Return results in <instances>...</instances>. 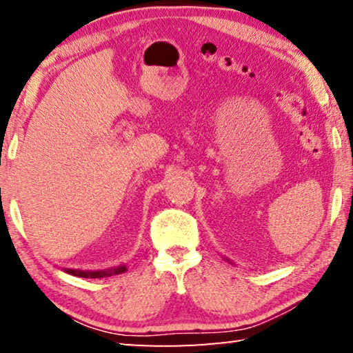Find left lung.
Instances as JSON below:
<instances>
[{"mask_svg": "<svg viewBox=\"0 0 353 353\" xmlns=\"http://www.w3.org/2000/svg\"><path fill=\"white\" fill-rule=\"evenodd\" d=\"M224 260H227V261H230V260H229V259H225V256H224ZM230 263H232V261H230Z\"/></svg>", "mask_w": 353, "mask_h": 353, "instance_id": "left-lung-1", "label": "left lung"}]
</instances>
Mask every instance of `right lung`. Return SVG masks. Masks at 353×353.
I'll list each match as a JSON object with an SVG mask.
<instances>
[{"mask_svg":"<svg viewBox=\"0 0 353 353\" xmlns=\"http://www.w3.org/2000/svg\"><path fill=\"white\" fill-rule=\"evenodd\" d=\"M67 274L76 277H83V279H103V277H110V276H118V274H123L128 271L126 265H119L113 268H107V270H99V271H82V270H70V268H65L63 270Z\"/></svg>","mask_w":353,"mask_h":353,"instance_id":"add662e5","label":"right lung"}]
</instances>
